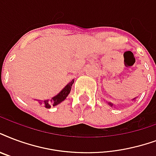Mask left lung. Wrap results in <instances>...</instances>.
<instances>
[{
    "label": "left lung",
    "instance_id": "obj_1",
    "mask_svg": "<svg viewBox=\"0 0 156 156\" xmlns=\"http://www.w3.org/2000/svg\"><path fill=\"white\" fill-rule=\"evenodd\" d=\"M136 97H134L133 99H132V101H134L135 99H136ZM107 103H108V105H110L111 107L115 106V105L113 104V103H111V102H107Z\"/></svg>",
    "mask_w": 156,
    "mask_h": 156
}]
</instances>
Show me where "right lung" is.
<instances>
[{"instance_id": "add662e5", "label": "right lung", "mask_w": 156, "mask_h": 156, "mask_svg": "<svg viewBox=\"0 0 156 156\" xmlns=\"http://www.w3.org/2000/svg\"><path fill=\"white\" fill-rule=\"evenodd\" d=\"M74 83V79L69 82L68 83L67 85L64 87V88L59 91V93L55 95V97H53L51 100H44V101H41V100H37L35 99V101L39 105H44V107H46L47 109H49L51 106H55L57 105H59V103H61L62 101H64L66 97H68V95L69 94L70 91H71V87H72V85Z\"/></svg>"}]
</instances>
